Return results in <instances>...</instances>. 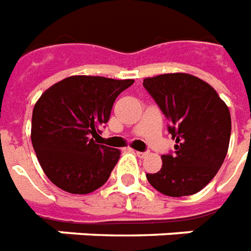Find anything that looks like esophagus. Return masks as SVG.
Listing matches in <instances>:
<instances>
[{"mask_svg":"<svg viewBox=\"0 0 251 251\" xmlns=\"http://www.w3.org/2000/svg\"><path fill=\"white\" fill-rule=\"evenodd\" d=\"M133 152L136 153L139 158H146V156L148 155V152H140V151H133Z\"/></svg>","mask_w":251,"mask_h":251,"instance_id":"obj_1","label":"esophagus"}]
</instances>
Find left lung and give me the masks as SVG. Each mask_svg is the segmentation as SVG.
<instances>
[{
    "label": "left lung",
    "instance_id": "obj_1",
    "mask_svg": "<svg viewBox=\"0 0 251 251\" xmlns=\"http://www.w3.org/2000/svg\"><path fill=\"white\" fill-rule=\"evenodd\" d=\"M168 119L175 153L162 155V168L148 182L167 197L201 191L217 175L230 143L231 118L217 91L188 73H164L143 80Z\"/></svg>",
    "mask_w": 251,
    "mask_h": 251
}]
</instances>
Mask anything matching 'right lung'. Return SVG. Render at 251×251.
I'll return each instance as SVG.
<instances>
[{
  "label": "right lung",
  "instance_id": "1",
  "mask_svg": "<svg viewBox=\"0 0 251 251\" xmlns=\"http://www.w3.org/2000/svg\"><path fill=\"white\" fill-rule=\"evenodd\" d=\"M133 80L71 76L38 99L32 115V144L40 166L53 184L71 194L101 187L118 163L120 151L93 138L109 120L115 100Z\"/></svg>",
  "mask_w": 251,
  "mask_h": 251
}]
</instances>
